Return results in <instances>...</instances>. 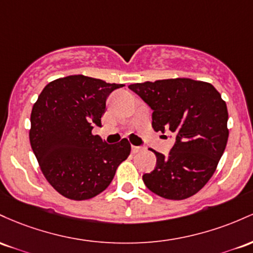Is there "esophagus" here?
Segmentation results:
<instances>
[{
    "label": "esophagus",
    "mask_w": 253,
    "mask_h": 253,
    "mask_svg": "<svg viewBox=\"0 0 253 253\" xmlns=\"http://www.w3.org/2000/svg\"><path fill=\"white\" fill-rule=\"evenodd\" d=\"M142 148L141 147H137V146H131V152L132 153H137V152H140Z\"/></svg>",
    "instance_id": "obj_1"
}]
</instances>
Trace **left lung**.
<instances>
[{"label":"left lung","instance_id":"8db88e82","mask_svg":"<svg viewBox=\"0 0 253 253\" xmlns=\"http://www.w3.org/2000/svg\"><path fill=\"white\" fill-rule=\"evenodd\" d=\"M153 110L155 131L169 130L175 142L167 157L155 152L157 165L142 179L150 191L180 201L197 194L216 169L228 141V111L209 82L188 78L130 84Z\"/></svg>","mask_w":253,"mask_h":253}]
</instances>
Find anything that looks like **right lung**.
Here are the masks:
<instances>
[{"label":"right lung","mask_w":253,"mask_h":253,"mask_svg":"<svg viewBox=\"0 0 253 253\" xmlns=\"http://www.w3.org/2000/svg\"><path fill=\"white\" fill-rule=\"evenodd\" d=\"M124 84L70 75L44 87L31 112L30 142L42 174L58 194L74 201L95 197L129 157L126 138L107 144L93 135L101 126L106 99Z\"/></svg>","instance_id":"right-lung-1"}]
</instances>
